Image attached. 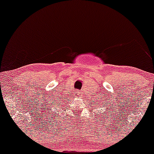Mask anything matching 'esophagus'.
<instances>
[{"label":"esophagus","instance_id":"obj_1","mask_svg":"<svg viewBox=\"0 0 154 154\" xmlns=\"http://www.w3.org/2000/svg\"><path fill=\"white\" fill-rule=\"evenodd\" d=\"M80 91H76V92L74 93V96H75L76 97L79 96V95H80Z\"/></svg>","mask_w":154,"mask_h":154}]
</instances>
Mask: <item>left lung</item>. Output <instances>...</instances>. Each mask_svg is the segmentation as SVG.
<instances>
[{
	"label": "left lung",
	"instance_id": "left-lung-1",
	"mask_svg": "<svg viewBox=\"0 0 154 154\" xmlns=\"http://www.w3.org/2000/svg\"><path fill=\"white\" fill-rule=\"evenodd\" d=\"M97 104H98V103H97ZM105 105H106V104H105ZM106 109H107V108H106ZM107 109H109V110H108V112H110V111H109V110H110V109H111V106H109V108L107 107ZM105 112H106V111H104V113H105ZM102 114H103V113H102ZM108 116H109V113H108ZM111 116H112V115H111Z\"/></svg>",
	"mask_w": 154,
	"mask_h": 154
}]
</instances>
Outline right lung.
Returning <instances> with one entry per match:
<instances>
[{
  "label": "right lung",
  "instance_id": "right-lung-1",
  "mask_svg": "<svg viewBox=\"0 0 154 154\" xmlns=\"http://www.w3.org/2000/svg\"><path fill=\"white\" fill-rule=\"evenodd\" d=\"M54 101H55V100H54ZM60 104V103H59V104ZM48 105L49 106H47V107H47V110H46V112H47V111H49V109H50V106H54V105H56V104H52V105H51V104H48ZM51 110H52V109H51ZM49 113V112H48ZM55 114H56V112H55ZM57 115H58V114H57ZM55 116H56V115H55ZM54 116H55V115H54Z\"/></svg>",
  "mask_w": 154,
  "mask_h": 154
}]
</instances>
